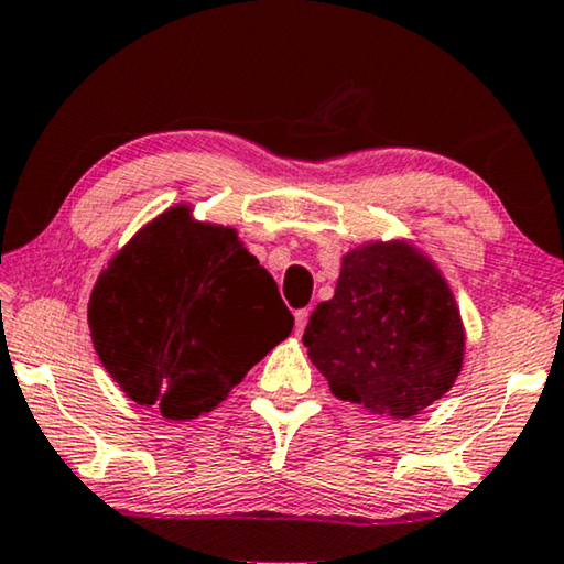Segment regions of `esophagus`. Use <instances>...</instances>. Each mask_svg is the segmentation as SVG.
Instances as JSON below:
<instances>
[{"mask_svg": "<svg viewBox=\"0 0 564 564\" xmlns=\"http://www.w3.org/2000/svg\"><path fill=\"white\" fill-rule=\"evenodd\" d=\"M293 319H296V335L306 329V322H308V308H299L296 314H293Z\"/></svg>", "mask_w": 564, "mask_h": 564, "instance_id": "1", "label": "esophagus"}]
</instances>
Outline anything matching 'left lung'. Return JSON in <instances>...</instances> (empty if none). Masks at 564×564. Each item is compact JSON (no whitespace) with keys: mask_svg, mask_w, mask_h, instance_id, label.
Wrapping results in <instances>:
<instances>
[{"mask_svg":"<svg viewBox=\"0 0 564 564\" xmlns=\"http://www.w3.org/2000/svg\"><path fill=\"white\" fill-rule=\"evenodd\" d=\"M304 345L337 399L409 419L455 383L465 332L437 268L393 242L343 260L335 296L308 316Z\"/></svg>","mask_w":564,"mask_h":564,"instance_id":"left-lung-1","label":"left lung"}]
</instances>
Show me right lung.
<instances>
[{"label": "right lung", "instance_id": "add662e5", "mask_svg": "<svg viewBox=\"0 0 564 564\" xmlns=\"http://www.w3.org/2000/svg\"><path fill=\"white\" fill-rule=\"evenodd\" d=\"M89 327L101 365L134 403L186 422L225 401L291 335L293 316L235 229L196 225L176 206L101 273Z\"/></svg>", "mask_w": 564, "mask_h": 564}]
</instances>
